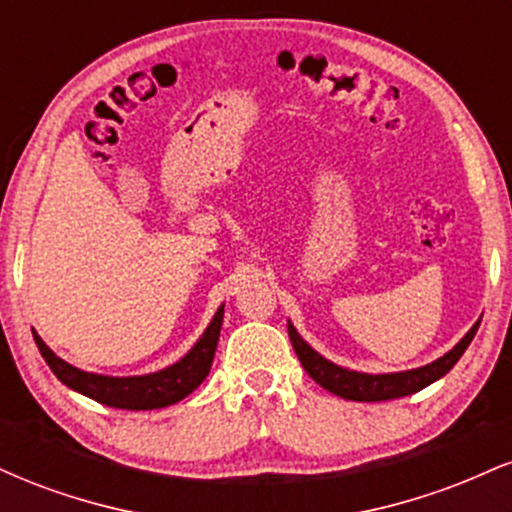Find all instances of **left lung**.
<instances>
[{
	"mask_svg": "<svg viewBox=\"0 0 512 512\" xmlns=\"http://www.w3.org/2000/svg\"><path fill=\"white\" fill-rule=\"evenodd\" d=\"M481 322V320H479ZM479 322L462 337V342L455 349L448 351L438 361L428 363L424 368L407 370V373H387V375H368V373H356V370H346L334 366L332 361L322 358L317 351L310 349L303 342L301 334L293 330L289 325V337L298 358H301V366L305 373L315 380L317 385H322L325 390H330L332 395L351 399V402H385V399H397L414 395V392L424 390L426 385L436 383L438 378H443L448 370L460 361V356L467 351V346L472 344L474 334L479 330Z\"/></svg>",
	"mask_w": 512,
	"mask_h": 512,
	"instance_id": "obj_1",
	"label": "left lung"
}]
</instances>
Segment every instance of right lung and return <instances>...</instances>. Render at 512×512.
Here are the masks:
<instances>
[{
  "label": "right lung",
  "instance_id": "obj_1",
  "mask_svg": "<svg viewBox=\"0 0 512 512\" xmlns=\"http://www.w3.org/2000/svg\"><path fill=\"white\" fill-rule=\"evenodd\" d=\"M223 322V308L216 310L214 320L209 322L207 332L199 337V342L192 346L190 354L180 358L178 363L166 370L149 375H137V378H108V375L84 373V370L69 366L60 356L52 354V349L38 334L33 332L35 344H38L40 354L48 363L52 373L62 380L64 385L81 395L96 399V402L108 404L115 409H161L168 404L180 402L202 385V380L209 375L211 361H214L216 344H219Z\"/></svg>",
  "mask_w": 512,
  "mask_h": 512
}]
</instances>
